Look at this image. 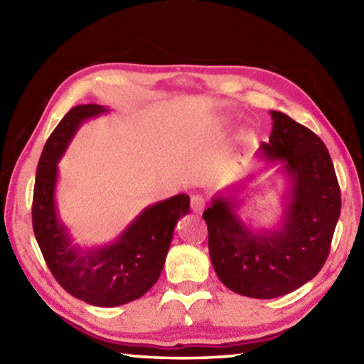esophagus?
<instances>
[{"instance_id":"34e87169","label":"esophagus","mask_w":364,"mask_h":364,"mask_svg":"<svg viewBox=\"0 0 364 364\" xmlns=\"http://www.w3.org/2000/svg\"><path fill=\"white\" fill-rule=\"evenodd\" d=\"M205 208V199L202 196H193L191 197V210L194 213H202Z\"/></svg>"}]
</instances>
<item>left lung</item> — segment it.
I'll return each mask as SVG.
<instances>
[{"label": "left lung", "instance_id": "8db88e82", "mask_svg": "<svg viewBox=\"0 0 364 364\" xmlns=\"http://www.w3.org/2000/svg\"><path fill=\"white\" fill-rule=\"evenodd\" d=\"M273 130L257 156L279 164L289 181L284 212L274 230H254L239 217L241 184L212 197L202 215L215 273L232 292L274 299L315 278L328 258L341 215V189L328 149L291 117L269 110Z\"/></svg>", "mask_w": 364, "mask_h": 364}]
</instances>
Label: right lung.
I'll use <instances>...</instances> for the list:
<instances>
[{
    "mask_svg": "<svg viewBox=\"0 0 364 364\" xmlns=\"http://www.w3.org/2000/svg\"><path fill=\"white\" fill-rule=\"evenodd\" d=\"M109 109H70L43 147L33 189V232L48 268L63 289L95 306H119L149 291L162 273L178 220L189 213V196L176 194L146 207L119 237L95 247L73 244L56 205L59 160L82 123Z\"/></svg>",
    "mask_w": 364,
    "mask_h": 364,
    "instance_id": "right-lung-1",
    "label": "right lung"
}]
</instances>
